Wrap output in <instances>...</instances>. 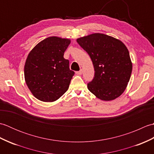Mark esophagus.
Instances as JSON below:
<instances>
[{
  "label": "esophagus",
  "mask_w": 154,
  "mask_h": 154,
  "mask_svg": "<svg viewBox=\"0 0 154 154\" xmlns=\"http://www.w3.org/2000/svg\"><path fill=\"white\" fill-rule=\"evenodd\" d=\"M82 73H83V70L82 69H80L79 71L76 72V74H77V75H82Z\"/></svg>",
  "instance_id": "esophagus-1"
}]
</instances>
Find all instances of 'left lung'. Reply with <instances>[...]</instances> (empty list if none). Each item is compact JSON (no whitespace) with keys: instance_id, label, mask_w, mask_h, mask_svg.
<instances>
[{"instance_id":"1","label":"left lung","mask_w":154,"mask_h":154,"mask_svg":"<svg viewBox=\"0 0 154 154\" xmlns=\"http://www.w3.org/2000/svg\"><path fill=\"white\" fill-rule=\"evenodd\" d=\"M92 60L94 77L87 88L98 99L112 100L125 91L132 71L129 51L122 42L94 33L77 39Z\"/></svg>"}]
</instances>
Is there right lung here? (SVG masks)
I'll return each mask as SVG.
<instances>
[{
    "label": "right lung",
    "mask_w": 154,
    "mask_h": 154,
    "mask_svg": "<svg viewBox=\"0 0 154 154\" xmlns=\"http://www.w3.org/2000/svg\"><path fill=\"white\" fill-rule=\"evenodd\" d=\"M71 40L51 36L30 51L24 65V78L32 94L43 102H54L69 89L74 71L63 57Z\"/></svg>",
    "instance_id": "right-lung-1"
}]
</instances>
